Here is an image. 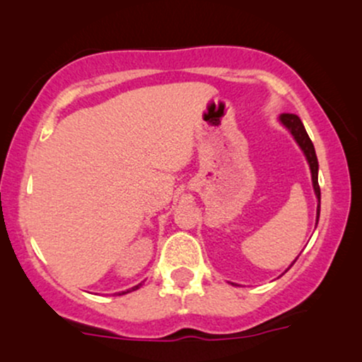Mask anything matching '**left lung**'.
Returning a JSON list of instances; mask_svg holds the SVG:
<instances>
[{
	"label": "left lung",
	"instance_id": "8db88e82",
	"mask_svg": "<svg viewBox=\"0 0 362 362\" xmlns=\"http://www.w3.org/2000/svg\"><path fill=\"white\" fill-rule=\"evenodd\" d=\"M281 122L284 124L286 127L289 129L291 134L294 136V139L298 141V144H300L303 153L306 155V160H308L310 163V170H311V180H313V189H315V194H317L318 197V209H317V223H318V218H320V185H318V160H317V153H315V146L313 143H311L308 132H306L305 126H303L301 119L298 117L296 114H282L281 115ZM296 262V260H294ZM293 262V264H294ZM291 264V265H293Z\"/></svg>",
	"mask_w": 362,
	"mask_h": 362
}]
</instances>
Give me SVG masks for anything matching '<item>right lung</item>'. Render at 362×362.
<instances>
[{
  "mask_svg": "<svg viewBox=\"0 0 362 362\" xmlns=\"http://www.w3.org/2000/svg\"><path fill=\"white\" fill-rule=\"evenodd\" d=\"M134 289H138V286H136V288H132V291H134ZM127 293H129V291H127ZM119 294H124V293H119Z\"/></svg>",
  "mask_w": 362,
  "mask_h": 362,
  "instance_id": "right-lung-1",
  "label": "right lung"
}]
</instances>
